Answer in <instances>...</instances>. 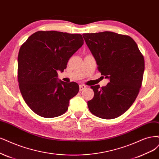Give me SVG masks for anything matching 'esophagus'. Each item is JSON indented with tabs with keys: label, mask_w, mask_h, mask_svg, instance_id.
<instances>
[{
	"label": "esophagus",
	"mask_w": 159,
	"mask_h": 159,
	"mask_svg": "<svg viewBox=\"0 0 159 159\" xmlns=\"http://www.w3.org/2000/svg\"><path fill=\"white\" fill-rule=\"evenodd\" d=\"M86 88V86L84 85H80V91H81Z\"/></svg>",
	"instance_id": "esophagus-1"
}]
</instances>
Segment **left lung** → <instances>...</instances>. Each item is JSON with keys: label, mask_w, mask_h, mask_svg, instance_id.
Returning a JSON list of instances; mask_svg holds the SVG:
<instances>
[{"label": "left lung", "mask_w": 159, "mask_h": 159, "mask_svg": "<svg viewBox=\"0 0 159 159\" xmlns=\"http://www.w3.org/2000/svg\"><path fill=\"white\" fill-rule=\"evenodd\" d=\"M98 70L110 82L91 86L94 97L87 102L90 112L103 119L121 116L132 105L143 81L145 61L136 43L128 35L111 31L84 34Z\"/></svg>", "instance_id": "obj_1"}]
</instances>
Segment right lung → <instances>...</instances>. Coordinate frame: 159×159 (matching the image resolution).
<instances>
[{
	"mask_svg": "<svg viewBox=\"0 0 159 159\" xmlns=\"http://www.w3.org/2000/svg\"><path fill=\"white\" fill-rule=\"evenodd\" d=\"M83 45L80 34L39 31L21 46L18 57L19 87L25 103L35 114L49 118L67 111L79 85L75 82L58 81L57 71L62 72L66 68L70 58Z\"/></svg>",
	"mask_w": 159,
	"mask_h": 159,
	"instance_id": "1",
	"label": "right lung"
}]
</instances>
